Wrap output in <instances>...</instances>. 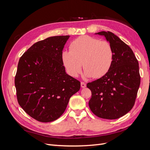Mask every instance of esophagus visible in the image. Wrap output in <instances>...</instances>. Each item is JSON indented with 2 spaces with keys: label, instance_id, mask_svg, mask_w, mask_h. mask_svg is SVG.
I'll list each match as a JSON object with an SVG mask.
<instances>
[{
  "label": "esophagus",
  "instance_id": "obj_1",
  "mask_svg": "<svg viewBox=\"0 0 150 150\" xmlns=\"http://www.w3.org/2000/svg\"><path fill=\"white\" fill-rule=\"evenodd\" d=\"M81 88H84L86 87V84L85 83H84V82H81Z\"/></svg>",
  "mask_w": 150,
  "mask_h": 150
}]
</instances>
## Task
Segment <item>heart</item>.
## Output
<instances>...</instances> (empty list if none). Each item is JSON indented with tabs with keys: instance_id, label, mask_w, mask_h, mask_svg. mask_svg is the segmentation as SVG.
I'll return each mask as SVG.
<instances>
[{
	"instance_id": "1",
	"label": "heart",
	"mask_w": 150,
	"mask_h": 150,
	"mask_svg": "<svg viewBox=\"0 0 150 150\" xmlns=\"http://www.w3.org/2000/svg\"><path fill=\"white\" fill-rule=\"evenodd\" d=\"M71 51H64L62 60L67 73L77 77L82 69L87 77L99 78L110 71L114 59V51L110 42L89 35L76 39L70 45Z\"/></svg>"
}]
</instances>
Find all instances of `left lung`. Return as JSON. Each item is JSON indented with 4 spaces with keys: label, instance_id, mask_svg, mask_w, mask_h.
<instances>
[{
    "label": "left lung",
    "instance_id": "8db88e82",
    "mask_svg": "<svg viewBox=\"0 0 150 150\" xmlns=\"http://www.w3.org/2000/svg\"><path fill=\"white\" fill-rule=\"evenodd\" d=\"M114 51V59L107 73L87 84L91 91L90 110L99 117L120 118L133 108L140 85L139 64L128 45L111 32L101 31Z\"/></svg>",
    "mask_w": 150,
    "mask_h": 150
}]
</instances>
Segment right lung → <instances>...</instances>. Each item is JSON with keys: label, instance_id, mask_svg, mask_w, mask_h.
<instances>
[{"label": "right lung", "instance_id": "add662e5", "mask_svg": "<svg viewBox=\"0 0 150 150\" xmlns=\"http://www.w3.org/2000/svg\"><path fill=\"white\" fill-rule=\"evenodd\" d=\"M69 35L50 37L34 44L18 63L15 86L18 103L40 122L58 119L81 83L66 74L62 53Z\"/></svg>", "mask_w": 150, "mask_h": 150}]
</instances>
